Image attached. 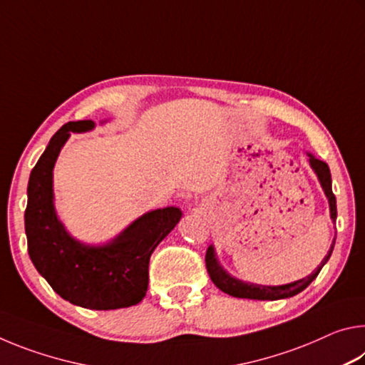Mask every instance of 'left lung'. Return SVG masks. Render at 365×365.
<instances>
[{"instance_id": "obj_1", "label": "left lung", "mask_w": 365, "mask_h": 365, "mask_svg": "<svg viewBox=\"0 0 365 365\" xmlns=\"http://www.w3.org/2000/svg\"><path fill=\"white\" fill-rule=\"evenodd\" d=\"M307 156H309V165H311L314 174L317 175L320 187H322L327 200H329L330 219H331L333 224H335V222H336V197L331 191V175H330L329 165H327V163H324V160L317 159L311 153H307ZM333 246H335V238H333V243L330 246L329 252H327L325 257L322 259V262H320L319 267L314 270L312 274H309L307 277H304V279H299V280H294L292 283H287V285H277V287L257 285V283H251V282H245V280L237 279V277L230 275L224 267H222L212 245L209 246L207 252H206V267H207L209 277H211L214 285L217 287L220 292H224V293L230 294V296H235V298L261 299V301H264V299H270V301L285 299V298H292V296L301 293L302 289L311 285V282L319 275L320 269H322L324 265L327 264V261L330 259Z\"/></svg>"}]
</instances>
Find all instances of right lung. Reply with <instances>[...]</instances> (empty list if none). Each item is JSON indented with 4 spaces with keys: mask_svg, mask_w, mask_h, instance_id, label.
I'll return each instance as SVG.
<instances>
[{
    "mask_svg": "<svg viewBox=\"0 0 365 365\" xmlns=\"http://www.w3.org/2000/svg\"><path fill=\"white\" fill-rule=\"evenodd\" d=\"M95 125L93 120L69 122L49 140L30 172L26 235L35 269L61 298L80 307L109 311L145 298L150 257L180 222L182 211L175 206L154 209L106 243L88 245L73 238L54 206L53 170L71 132L85 133Z\"/></svg>",
    "mask_w": 365,
    "mask_h": 365,
    "instance_id": "add662e5",
    "label": "right lung"
}]
</instances>
